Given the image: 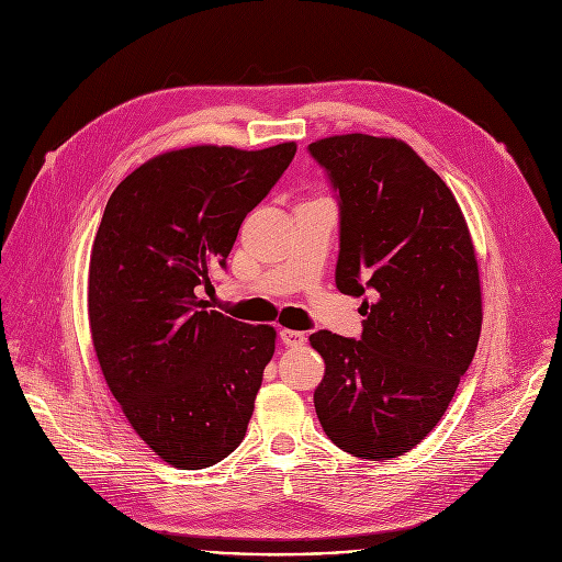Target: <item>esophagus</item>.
<instances>
[{
	"instance_id": "1",
	"label": "esophagus",
	"mask_w": 562,
	"mask_h": 562,
	"mask_svg": "<svg viewBox=\"0 0 562 562\" xmlns=\"http://www.w3.org/2000/svg\"><path fill=\"white\" fill-rule=\"evenodd\" d=\"M280 339H282V344H284L286 348H296V346H303V344L307 341L305 333H301V330H289V328H282V330H280Z\"/></svg>"
}]
</instances>
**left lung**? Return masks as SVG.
I'll use <instances>...</instances> for the list:
<instances>
[{"mask_svg": "<svg viewBox=\"0 0 562 562\" xmlns=\"http://www.w3.org/2000/svg\"><path fill=\"white\" fill-rule=\"evenodd\" d=\"M339 204L335 282L362 301V337L318 330L314 407L346 453L390 460L445 417L481 337L474 244L451 189L396 138L344 134L307 145Z\"/></svg>", "mask_w": 562, "mask_h": 562, "instance_id": "obj_1", "label": "left lung"}]
</instances>
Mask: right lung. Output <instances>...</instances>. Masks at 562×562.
I'll list each match as a JSON object with an SVG mask.
<instances>
[{
	"mask_svg": "<svg viewBox=\"0 0 562 562\" xmlns=\"http://www.w3.org/2000/svg\"><path fill=\"white\" fill-rule=\"evenodd\" d=\"M293 155L296 143L184 147L136 168L106 202L88 271L93 346L127 422L168 464L212 467L246 435L276 330L206 310L195 289L225 269Z\"/></svg>",
	"mask_w": 562,
	"mask_h": 562,
	"instance_id": "right-lung-1",
	"label": "right lung"
}]
</instances>
